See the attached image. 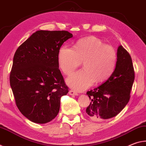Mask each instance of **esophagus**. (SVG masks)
I'll return each mask as SVG.
<instances>
[{
	"mask_svg": "<svg viewBox=\"0 0 146 146\" xmlns=\"http://www.w3.org/2000/svg\"><path fill=\"white\" fill-rule=\"evenodd\" d=\"M69 94L71 95V96H78V93L76 92L74 90H70V91H69Z\"/></svg>",
	"mask_w": 146,
	"mask_h": 146,
	"instance_id": "1",
	"label": "esophagus"
}]
</instances>
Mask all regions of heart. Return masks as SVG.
Masks as SVG:
<instances>
[{
  "mask_svg": "<svg viewBox=\"0 0 146 146\" xmlns=\"http://www.w3.org/2000/svg\"><path fill=\"white\" fill-rule=\"evenodd\" d=\"M116 52L101 39L89 36L78 40L73 48L62 46L58 53V64L65 75H70L83 61V70L67 78L66 83L77 91H83L94 82H103L114 72Z\"/></svg>",
  "mask_w": 146,
  "mask_h": 146,
  "instance_id": "b5f03b06",
  "label": "heart"
}]
</instances>
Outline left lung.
Returning <instances> with one entry per match:
<instances>
[{
  "mask_svg": "<svg viewBox=\"0 0 146 146\" xmlns=\"http://www.w3.org/2000/svg\"><path fill=\"white\" fill-rule=\"evenodd\" d=\"M135 80L133 62L129 54L120 45L117 50L116 67L106 82L87 92L90 104L86 113L92 120L109 119L116 116L129 101Z\"/></svg>",
  "mask_w": 146,
  "mask_h": 146,
  "instance_id": "left-lung-1",
  "label": "left lung"
}]
</instances>
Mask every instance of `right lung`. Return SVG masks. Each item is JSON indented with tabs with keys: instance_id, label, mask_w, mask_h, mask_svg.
I'll list each match as a JSON object with an SVG mask.
<instances>
[{
	"instance_id": "right-lung-1",
	"label": "right lung",
	"mask_w": 146,
	"mask_h": 146,
	"mask_svg": "<svg viewBox=\"0 0 146 146\" xmlns=\"http://www.w3.org/2000/svg\"><path fill=\"white\" fill-rule=\"evenodd\" d=\"M72 37L67 31L39 30L15 52L10 86L19 110L31 121L46 123L59 113L68 88L59 69L58 53Z\"/></svg>"
}]
</instances>
